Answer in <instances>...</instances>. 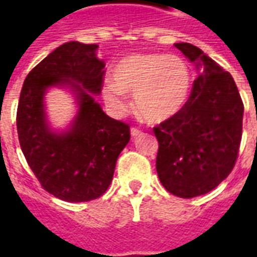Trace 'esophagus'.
Listing matches in <instances>:
<instances>
[{"label":"esophagus","instance_id":"34e87169","mask_svg":"<svg viewBox=\"0 0 257 257\" xmlns=\"http://www.w3.org/2000/svg\"><path fill=\"white\" fill-rule=\"evenodd\" d=\"M142 134V131H140L139 128H131V135L134 136V138H136V136H139V135Z\"/></svg>","mask_w":257,"mask_h":257}]
</instances>
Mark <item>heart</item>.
Segmentation results:
<instances>
[{
    "label": "heart",
    "instance_id": "obj_1",
    "mask_svg": "<svg viewBox=\"0 0 257 257\" xmlns=\"http://www.w3.org/2000/svg\"><path fill=\"white\" fill-rule=\"evenodd\" d=\"M191 71L183 59L165 53H138L121 59L112 68V81L103 85V99L114 114H122L134 93L135 106L150 122L178 114L189 99Z\"/></svg>",
    "mask_w": 257,
    "mask_h": 257
}]
</instances>
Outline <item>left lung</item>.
<instances>
[{
	"instance_id": "left-lung-1",
	"label": "left lung",
	"mask_w": 257,
	"mask_h": 257,
	"mask_svg": "<svg viewBox=\"0 0 257 257\" xmlns=\"http://www.w3.org/2000/svg\"><path fill=\"white\" fill-rule=\"evenodd\" d=\"M175 47L204 68L182 110L153 129L158 140L156 168L169 193L193 198L217 187L235 165L243 103L231 74L191 44Z\"/></svg>"
}]
</instances>
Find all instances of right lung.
<instances>
[{
	"label": "right lung",
	"instance_id": "right-lung-1",
	"mask_svg": "<svg viewBox=\"0 0 257 257\" xmlns=\"http://www.w3.org/2000/svg\"><path fill=\"white\" fill-rule=\"evenodd\" d=\"M103 68L97 45L66 42L27 74L20 92L16 126L26 161L48 193L67 202L106 193L131 139L128 123L106 115L92 95L103 88ZM58 84H70L80 106L70 131L60 135L49 131L43 111L45 90Z\"/></svg>",
	"mask_w": 257,
	"mask_h": 257
}]
</instances>
